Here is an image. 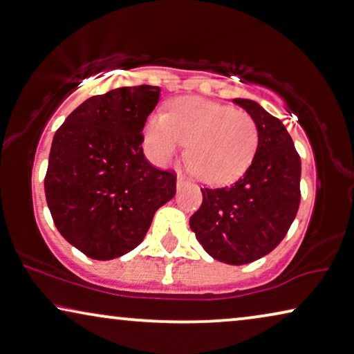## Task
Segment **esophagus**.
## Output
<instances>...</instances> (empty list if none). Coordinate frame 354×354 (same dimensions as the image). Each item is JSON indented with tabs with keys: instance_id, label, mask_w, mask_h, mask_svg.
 Segmentation results:
<instances>
[{
	"instance_id": "obj_1",
	"label": "esophagus",
	"mask_w": 354,
	"mask_h": 354,
	"mask_svg": "<svg viewBox=\"0 0 354 354\" xmlns=\"http://www.w3.org/2000/svg\"><path fill=\"white\" fill-rule=\"evenodd\" d=\"M188 180L183 176H177V180H176V183H177V188H180V187H183L185 185Z\"/></svg>"
}]
</instances>
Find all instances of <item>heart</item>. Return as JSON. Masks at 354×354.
Returning a JSON list of instances; mask_svg holds the SVG:
<instances>
[{
  "label": "heart",
  "mask_w": 354,
  "mask_h": 354,
  "mask_svg": "<svg viewBox=\"0 0 354 354\" xmlns=\"http://www.w3.org/2000/svg\"><path fill=\"white\" fill-rule=\"evenodd\" d=\"M185 142L199 178L209 185H225L252 162L259 131L245 111L201 97H178L169 104V113H156L147 121L145 145L151 160L165 166Z\"/></svg>",
  "instance_id": "b5f03b06"
}]
</instances>
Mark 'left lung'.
Here are the masks:
<instances>
[{
  "label": "left lung",
  "instance_id": "left-lung-1",
  "mask_svg": "<svg viewBox=\"0 0 354 354\" xmlns=\"http://www.w3.org/2000/svg\"><path fill=\"white\" fill-rule=\"evenodd\" d=\"M257 124L254 160L232 187L201 188L203 204L189 228L212 259L244 265L278 245L300 204L301 162L288 129L257 102L234 99Z\"/></svg>",
  "mask_w": 354,
  "mask_h": 354
}]
</instances>
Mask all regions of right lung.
<instances>
[{
	"label": "right lung",
	"instance_id": "add662e5",
	"mask_svg": "<svg viewBox=\"0 0 354 354\" xmlns=\"http://www.w3.org/2000/svg\"><path fill=\"white\" fill-rule=\"evenodd\" d=\"M158 86L118 88L71 111L55 132L44 193L55 227L94 260L139 245L153 215L176 194V176L145 160L143 126Z\"/></svg>",
	"mask_w": 354,
	"mask_h": 354
}]
</instances>
